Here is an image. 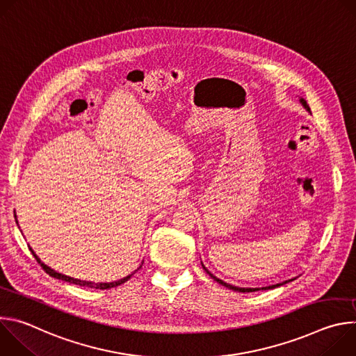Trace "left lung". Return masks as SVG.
Masks as SVG:
<instances>
[{
    "instance_id": "left-lung-1",
    "label": "left lung",
    "mask_w": 356,
    "mask_h": 356,
    "mask_svg": "<svg viewBox=\"0 0 356 356\" xmlns=\"http://www.w3.org/2000/svg\"><path fill=\"white\" fill-rule=\"evenodd\" d=\"M301 101V104L304 106V108H306L307 111H310V107H309V104H307V101L306 99H300ZM202 268H204V265H202ZM206 269V268H204ZM206 272L217 282V283H220V284H222V286H225L227 289H231V290H234V291H241V293H250V291H258V290H261L259 287H255V289H250V287H236V286H232V284H228V283H225V282H222L221 279H218V277H216L214 275H211L207 269H206ZM289 280H286V282H283V283H279V284H273V286H268V287H262V290H268V289H275V287H277V286H282V284H284V283H287Z\"/></svg>"
}]
</instances>
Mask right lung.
Wrapping results in <instances>:
<instances>
[{"instance_id": "right-lung-1", "label": "right lung", "mask_w": 356, "mask_h": 356, "mask_svg": "<svg viewBox=\"0 0 356 356\" xmlns=\"http://www.w3.org/2000/svg\"><path fill=\"white\" fill-rule=\"evenodd\" d=\"M29 250L32 252V255L35 257V259H36V262L38 264H40V266H42V269L49 275V276H52V277H56V279H60V280H65V282H69V283H73V284H79V286H86V287H91V289H99V290H106V289H111V287H117V286H120V284H122V283H125L128 279H131V276L134 275H129V276H127V277H124V279H121V280H117V282H111V283H92V282H86V280H79V279H74V277H70V276H66V275H62V273H58L56 270H54V269H50L49 266H46L44 264H42L40 262V259L35 255V252L32 250V248H29Z\"/></svg>"}]
</instances>
